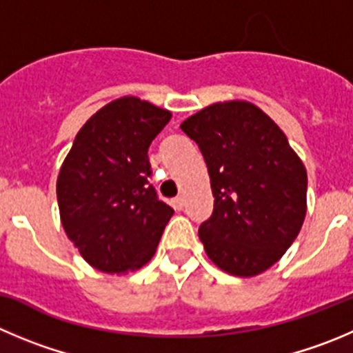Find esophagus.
<instances>
[{
  "label": "esophagus",
  "mask_w": 353,
  "mask_h": 353,
  "mask_svg": "<svg viewBox=\"0 0 353 353\" xmlns=\"http://www.w3.org/2000/svg\"><path fill=\"white\" fill-rule=\"evenodd\" d=\"M171 204H173L174 210L180 211V210H183V204H185V201H183L182 196H176L173 201H171Z\"/></svg>",
  "instance_id": "1"
}]
</instances>
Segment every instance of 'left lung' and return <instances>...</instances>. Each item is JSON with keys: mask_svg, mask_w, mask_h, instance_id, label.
<instances>
[{"mask_svg": "<svg viewBox=\"0 0 353 353\" xmlns=\"http://www.w3.org/2000/svg\"><path fill=\"white\" fill-rule=\"evenodd\" d=\"M210 173L206 254L239 277L261 274L293 244L307 213V171L286 135L250 102L213 103L180 124Z\"/></svg>", "mask_w": 353, "mask_h": 353, "instance_id": "1", "label": "left lung"}]
</instances>
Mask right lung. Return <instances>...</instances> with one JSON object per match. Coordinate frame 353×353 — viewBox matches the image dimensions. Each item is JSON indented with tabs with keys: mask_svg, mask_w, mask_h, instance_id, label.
I'll use <instances>...</instances> for the list:
<instances>
[{
	"mask_svg": "<svg viewBox=\"0 0 353 353\" xmlns=\"http://www.w3.org/2000/svg\"><path fill=\"white\" fill-rule=\"evenodd\" d=\"M171 119L137 97L93 114L74 139L57 201L67 237L97 270L123 274L152 258L173 208L149 183V145Z\"/></svg>",
	"mask_w": 353,
	"mask_h": 353,
	"instance_id": "add662e5",
	"label": "right lung"
}]
</instances>
